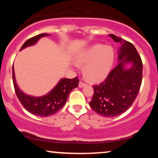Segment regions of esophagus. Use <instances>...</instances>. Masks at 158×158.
I'll return each mask as SVG.
<instances>
[{
  "mask_svg": "<svg viewBox=\"0 0 158 158\" xmlns=\"http://www.w3.org/2000/svg\"><path fill=\"white\" fill-rule=\"evenodd\" d=\"M85 84L84 82H82V81H79V88H83V87H85Z\"/></svg>",
  "mask_w": 158,
  "mask_h": 158,
  "instance_id": "esophagus-1",
  "label": "esophagus"
}]
</instances>
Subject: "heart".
Instances as JSON below:
<instances>
[{
  "label": "heart",
  "instance_id": "1",
  "mask_svg": "<svg viewBox=\"0 0 158 158\" xmlns=\"http://www.w3.org/2000/svg\"><path fill=\"white\" fill-rule=\"evenodd\" d=\"M77 59L79 63L85 64V77L90 81H99L110 73L114 64V52L111 47L94 44L81 52Z\"/></svg>",
  "mask_w": 158,
  "mask_h": 158
}]
</instances>
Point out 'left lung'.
Listing matches in <instances>:
<instances>
[{
  "instance_id": "8db88e82",
  "label": "left lung",
  "mask_w": 158,
  "mask_h": 158,
  "mask_svg": "<svg viewBox=\"0 0 158 158\" xmlns=\"http://www.w3.org/2000/svg\"><path fill=\"white\" fill-rule=\"evenodd\" d=\"M119 44V64L106 80L94 85V96L89 102L94 111L106 117L120 115L133 104L142 83L143 63L140 56L131 43L109 34ZM130 64L128 68L127 65Z\"/></svg>"
}]
</instances>
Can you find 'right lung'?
Wrapping results in <instances>:
<instances>
[{
	"mask_svg": "<svg viewBox=\"0 0 158 158\" xmlns=\"http://www.w3.org/2000/svg\"><path fill=\"white\" fill-rule=\"evenodd\" d=\"M50 35L47 33L39 34L28 39L21 48V50L29 46L35 44L41 38ZM12 80L14 88L18 99L24 108L30 114L39 117H48L57 113L67 102V99L72 90L77 88L79 80L77 77L73 79H61L52 89L42 97H35L27 95L19 88L16 83L15 71L12 67Z\"/></svg>",
	"mask_w": 158,
	"mask_h": 158,
	"instance_id": "1",
	"label": "right lung"
}]
</instances>
